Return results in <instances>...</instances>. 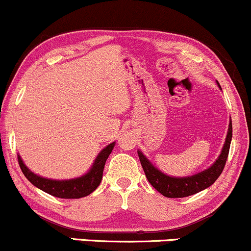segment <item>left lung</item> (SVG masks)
Masks as SVG:
<instances>
[{
  "label": "left lung",
  "instance_id": "1",
  "mask_svg": "<svg viewBox=\"0 0 251 251\" xmlns=\"http://www.w3.org/2000/svg\"><path fill=\"white\" fill-rule=\"evenodd\" d=\"M217 84H218L219 89H221L219 83ZM231 139L232 125L231 121H230L226 139H225L223 149H222L218 159L207 170L199 172V173L194 174V176H184V178L170 176L167 174L162 173L161 171L157 170L155 166L149 161L147 157L143 155L142 151H137V154H139L141 165H142V168L145 171L148 181L151 182V186L155 188L157 192H160L162 196L167 197V198H184V197L192 196V194H196L205 190V188L210 187L219 178V176H221L222 172L224 170L225 163H226Z\"/></svg>",
  "mask_w": 251,
  "mask_h": 251
}]
</instances>
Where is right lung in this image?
<instances>
[{
    "instance_id": "add662e5",
    "label": "right lung",
    "mask_w": 251,
    "mask_h": 251,
    "mask_svg": "<svg viewBox=\"0 0 251 251\" xmlns=\"http://www.w3.org/2000/svg\"><path fill=\"white\" fill-rule=\"evenodd\" d=\"M114 147L115 142H112L110 145L106 146L105 148L102 149L100 153L98 154L97 157H96L91 170H90L86 174H84V176L75 179L53 180L42 178V176H38V174L33 173V172L25 165L20 155H18V161L22 173L25 174V176H26L35 187L40 188L44 192L49 193L53 197H57V198L78 199L89 196L90 193L94 192L96 188L100 186L103 178L104 165H105L106 159L110 155Z\"/></svg>"
}]
</instances>
